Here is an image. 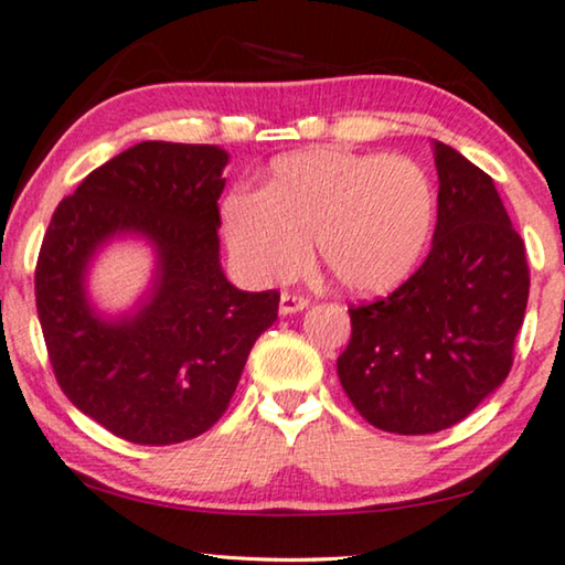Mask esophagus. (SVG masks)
Here are the masks:
<instances>
[{
	"label": "esophagus",
	"mask_w": 565,
	"mask_h": 565,
	"mask_svg": "<svg viewBox=\"0 0 565 565\" xmlns=\"http://www.w3.org/2000/svg\"><path fill=\"white\" fill-rule=\"evenodd\" d=\"M308 302L310 300L306 296H298V292H282V296H280V313L282 316L298 313V310L308 308Z\"/></svg>",
	"instance_id": "1"
}]
</instances>
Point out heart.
Listing matches in <instances>:
<instances>
[{
	"instance_id": "heart-1",
	"label": "heart",
	"mask_w": 565,
	"mask_h": 565,
	"mask_svg": "<svg viewBox=\"0 0 565 565\" xmlns=\"http://www.w3.org/2000/svg\"><path fill=\"white\" fill-rule=\"evenodd\" d=\"M433 216L436 191L420 162L313 147L269 162L257 193H228L222 232L234 263L255 282L290 277L313 239L343 290L377 296L418 265Z\"/></svg>"
}]
</instances>
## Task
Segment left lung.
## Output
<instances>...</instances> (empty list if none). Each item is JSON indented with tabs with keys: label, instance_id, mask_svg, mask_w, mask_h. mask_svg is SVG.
Wrapping results in <instances>:
<instances>
[{
	"label": "left lung",
	"instance_id": "8db88e82",
	"mask_svg": "<svg viewBox=\"0 0 565 565\" xmlns=\"http://www.w3.org/2000/svg\"><path fill=\"white\" fill-rule=\"evenodd\" d=\"M438 222L425 263L387 298L351 306L337 362L351 405L374 428L425 436L463 420L500 387L525 321L530 269L484 170L433 145Z\"/></svg>",
	"mask_w": 565,
	"mask_h": 565
}]
</instances>
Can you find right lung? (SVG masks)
<instances>
[{"mask_svg": "<svg viewBox=\"0 0 565 565\" xmlns=\"http://www.w3.org/2000/svg\"><path fill=\"white\" fill-rule=\"evenodd\" d=\"M216 145L140 142L88 173L43 236L35 302L55 380L81 413L140 446L206 433L228 407L280 292L236 290L218 263ZM142 233L159 249L151 298L104 322L85 300V267L104 241Z\"/></svg>", "mask_w": 565, "mask_h": 565, "instance_id": "1", "label": "right lung"}]
</instances>
